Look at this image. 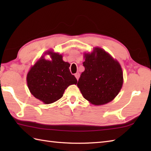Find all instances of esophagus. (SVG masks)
<instances>
[{
  "label": "esophagus",
  "instance_id": "esophagus-1",
  "mask_svg": "<svg viewBox=\"0 0 151 151\" xmlns=\"http://www.w3.org/2000/svg\"><path fill=\"white\" fill-rule=\"evenodd\" d=\"M75 77L76 78V79H78L79 78V76H80V74H79V73H76L75 75Z\"/></svg>",
  "mask_w": 151,
  "mask_h": 151
}]
</instances>
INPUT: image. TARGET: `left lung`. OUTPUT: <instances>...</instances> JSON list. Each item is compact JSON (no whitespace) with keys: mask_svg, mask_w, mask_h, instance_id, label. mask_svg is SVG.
Listing matches in <instances>:
<instances>
[{"mask_svg":"<svg viewBox=\"0 0 151 151\" xmlns=\"http://www.w3.org/2000/svg\"><path fill=\"white\" fill-rule=\"evenodd\" d=\"M82 73L77 83L83 97L94 105L108 103L119 93L123 84L121 67L101 48L85 54Z\"/></svg>","mask_w":151,"mask_h":151,"instance_id":"1","label":"left lung"}]
</instances>
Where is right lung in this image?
<instances>
[{
    "label": "right lung",
    "mask_w": 151,
    "mask_h": 151,
    "mask_svg": "<svg viewBox=\"0 0 151 151\" xmlns=\"http://www.w3.org/2000/svg\"><path fill=\"white\" fill-rule=\"evenodd\" d=\"M51 60L44 56L28 71L27 81L28 89L36 99L43 103H53L62 97L69 86L77 84V80L70 72V64L62 60V55L48 51Z\"/></svg>",
    "instance_id": "right-lung-1"
}]
</instances>
